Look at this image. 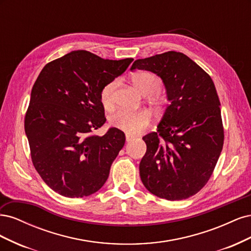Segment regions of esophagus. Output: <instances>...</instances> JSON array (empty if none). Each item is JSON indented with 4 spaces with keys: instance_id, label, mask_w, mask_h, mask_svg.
Masks as SVG:
<instances>
[{
    "instance_id": "esophagus-1",
    "label": "esophagus",
    "mask_w": 251,
    "mask_h": 251,
    "mask_svg": "<svg viewBox=\"0 0 251 251\" xmlns=\"http://www.w3.org/2000/svg\"><path fill=\"white\" fill-rule=\"evenodd\" d=\"M126 142H131L132 140H134V137L131 135H126Z\"/></svg>"
}]
</instances>
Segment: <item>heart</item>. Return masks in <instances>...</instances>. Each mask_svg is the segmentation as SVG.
Wrapping results in <instances>:
<instances>
[{"label": "heart", "instance_id": "b5f03b06", "mask_svg": "<svg viewBox=\"0 0 251 251\" xmlns=\"http://www.w3.org/2000/svg\"><path fill=\"white\" fill-rule=\"evenodd\" d=\"M132 83L135 89L144 96L157 93L161 87V81L154 74L149 72H138L133 75ZM116 81H111L101 90L100 100L105 110L114 107V92ZM150 121V115L146 111L118 110L110 116V126L127 134H137L142 131Z\"/></svg>", "mask_w": 251, "mask_h": 251}]
</instances>
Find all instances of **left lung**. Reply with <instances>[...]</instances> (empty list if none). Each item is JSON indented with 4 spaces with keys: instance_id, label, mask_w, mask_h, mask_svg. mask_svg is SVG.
Returning <instances> with one entry per match:
<instances>
[{
    "instance_id": "8db88e82",
    "label": "left lung",
    "mask_w": 251,
    "mask_h": 251,
    "mask_svg": "<svg viewBox=\"0 0 251 251\" xmlns=\"http://www.w3.org/2000/svg\"><path fill=\"white\" fill-rule=\"evenodd\" d=\"M135 69L157 74L170 101L157 132L142 137L147 143L139 164L142 183L159 198L187 199L207 183L223 148L215 83L194 60L176 51L135 60Z\"/></svg>"
}]
</instances>
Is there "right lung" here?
<instances>
[{
    "mask_svg": "<svg viewBox=\"0 0 251 251\" xmlns=\"http://www.w3.org/2000/svg\"><path fill=\"white\" fill-rule=\"evenodd\" d=\"M132 62L77 50L52 60L36 78L25 133L35 170L55 193L81 198L96 193L107 181L125 146V133L115 127L101 137L90 133L105 123L101 90Z\"/></svg>",
    "mask_w": 251,
    "mask_h": 251,
    "instance_id": "1",
    "label": "right lung"
}]
</instances>
